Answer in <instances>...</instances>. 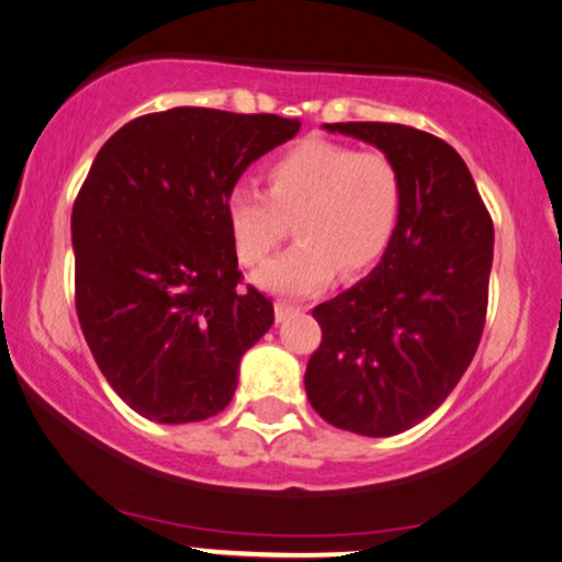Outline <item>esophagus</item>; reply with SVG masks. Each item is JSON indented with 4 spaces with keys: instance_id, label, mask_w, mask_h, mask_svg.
Segmentation results:
<instances>
[{
    "instance_id": "1",
    "label": "esophagus",
    "mask_w": 562,
    "mask_h": 562,
    "mask_svg": "<svg viewBox=\"0 0 562 562\" xmlns=\"http://www.w3.org/2000/svg\"><path fill=\"white\" fill-rule=\"evenodd\" d=\"M303 308L293 306V303L288 301H277L274 303V319L277 322H288V319H295V316H301Z\"/></svg>"
}]
</instances>
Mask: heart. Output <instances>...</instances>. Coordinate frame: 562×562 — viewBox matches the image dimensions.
Here are the masks:
<instances>
[{"label": "heart", "mask_w": 562, "mask_h": 562, "mask_svg": "<svg viewBox=\"0 0 562 562\" xmlns=\"http://www.w3.org/2000/svg\"><path fill=\"white\" fill-rule=\"evenodd\" d=\"M263 195L235 186L225 229L240 267H261L293 220L295 243L256 272V285L301 299L342 277L367 274L390 251L405 209V180L384 151L303 138L261 170Z\"/></svg>", "instance_id": "1"}]
</instances>
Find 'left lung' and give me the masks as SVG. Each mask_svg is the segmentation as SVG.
<instances>
[{
    "instance_id": "1",
    "label": "left lung",
    "mask_w": 562,
    "mask_h": 562,
    "mask_svg": "<svg viewBox=\"0 0 562 562\" xmlns=\"http://www.w3.org/2000/svg\"><path fill=\"white\" fill-rule=\"evenodd\" d=\"M380 146L405 180L401 227L380 267L319 303L306 395L324 422L363 437L416 427L456 390L482 340L492 216L469 167L437 135L397 123H335Z\"/></svg>"
}]
</instances>
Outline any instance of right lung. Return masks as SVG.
<instances>
[{
	"label": "right lung",
	"mask_w": 562,
	"mask_h": 562,
	"mask_svg": "<svg viewBox=\"0 0 562 562\" xmlns=\"http://www.w3.org/2000/svg\"><path fill=\"white\" fill-rule=\"evenodd\" d=\"M299 120L175 106L99 148L76 204V311L101 374L135 414L204 422L233 401L274 306L240 269L225 195Z\"/></svg>",
	"instance_id": "obj_1"
}]
</instances>
